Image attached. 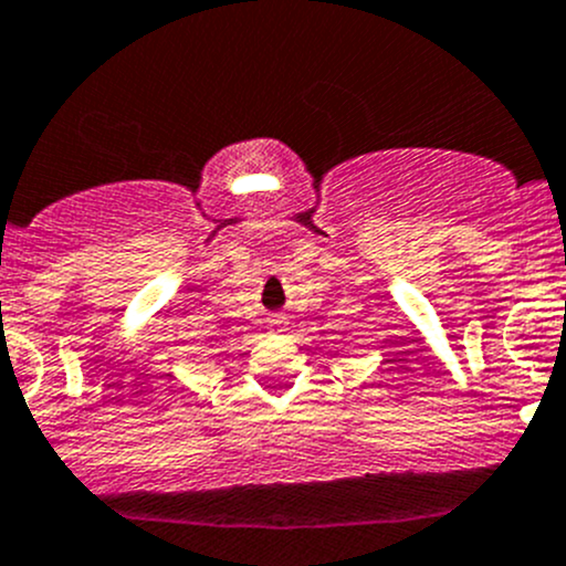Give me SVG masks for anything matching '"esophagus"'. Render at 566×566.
<instances>
[{
  "label": "esophagus",
  "mask_w": 566,
  "mask_h": 566,
  "mask_svg": "<svg viewBox=\"0 0 566 566\" xmlns=\"http://www.w3.org/2000/svg\"><path fill=\"white\" fill-rule=\"evenodd\" d=\"M271 328L273 331H284V328H287V325H284V317H273L271 319Z\"/></svg>",
  "instance_id": "1"
}]
</instances>
